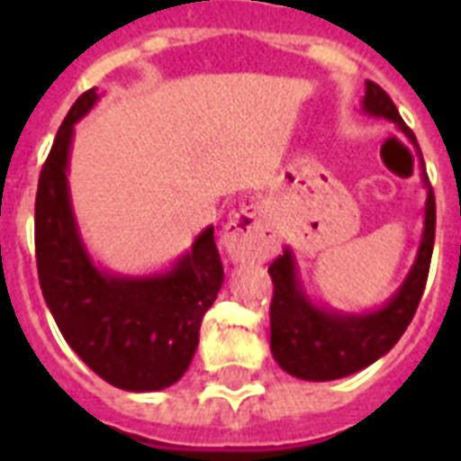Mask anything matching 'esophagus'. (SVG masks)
Listing matches in <instances>:
<instances>
[{
	"label": "esophagus",
	"mask_w": 461,
	"mask_h": 461,
	"mask_svg": "<svg viewBox=\"0 0 461 461\" xmlns=\"http://www.w3.org/2000/svg\"><path fill=\"white\" fill-rule=\"evenodd\" d=\"M222 244L231 260L267 258L275 251V230L266 205H241L224 224Z\"/></svg>",
	"instance_id": "1"
}]
</instances>
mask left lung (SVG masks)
I'll return each instance as SVG.
<instances>
[{"instance_id": "left-lung-1", "label": "left lung", "mask_w": 461, "mask_h": 461, "mask_svg": "<svg viewBox=\"0 0 461 461\" xmlns=\"http://www.w3.org/2000/svg\"><path fill=\"white\" fill-rule=\"evenodd\" d=\"M364 112L397 124V129L419 150L416 136L402 122L390 95L373 81H366ZM421 181L426 186V215H423V234L414 266L400 289L375 311L344 313L311 302L289 246L267 267L275 285L273 306H270V349L282 371L313 383L344 378L385 357L404 335V330L414 318L416 306L421 302L430 256H433V241H436V195L429 184L426 167L421 172Z\"/></svg>"}]
</instances>
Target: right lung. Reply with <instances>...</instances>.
Returning <instances> with one entry per match:
<instances>
[{
	"label": "right lung",
	"mask_w": 461,
	"mask_h": 461,
	"mask_svg": "<svg viewBox=\"0 0 461 461\" xmlns=\"http://www.w3.org/2000/svg\"><path fill=\"white\" fill-rule=\"evenodd\" d=\"M100 100L83 93L61 122L35 195L40 289L68 347L103 380L129 393H155L186 373L205 311L224 270L212 227L169 270L117 275L95 266L83 244L68 194L74 124Z\"/></svg>",
	"instance_id": "1"
}]
</instances>
